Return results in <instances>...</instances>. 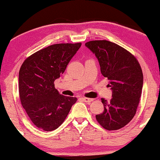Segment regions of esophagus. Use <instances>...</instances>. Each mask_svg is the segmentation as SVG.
<instances>
[{"label":"esophagus","instance_id":"obj_1","mask_svg":"<svg viewBox=\"0 0 160 160\" xmlns=\"http://www.w3.org/2000/svg\"><path fill=\"white\" fill-rule=\"evenodd\" d=\"M82 99L84 100L85 102H87V103H89V102H92L93 99H91V98H82Z\"/></svg>","mask_w":160,"mask_h":160}]
</instances>
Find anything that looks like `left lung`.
Returning a JSON list of instances; mask_svg holds the SVG:
<instances>
[{
	"label": "left lung",
	"instance_id": "left-lung-1",
	"mask_svg": "<svg viewBox=\"0 0 160 160\" xmlns=\"http://www.w3.org/2000/svg\"><path fill=\"white\" fill-rule=\"evenodd\" d=\"M85 46L97 58L112 91L110 101L101 99L104 111L96 115V119L106 130H119L136 113L143 84L141 68L132 54L111 41H92Z\"/></svg>",
	"mask_w": 160,
	"mask_h": 160
}]
</instances>
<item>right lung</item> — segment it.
I'll use <instances>...</instances> for the list:
<instances>
[{"mask_svg":"<svg viewBox=\"0 0 160 160\" xmlns=\"http://www.w3.org/2000/svg\"><path fill=\"white\" fill-rule=\"evenodd\" d=\"M81 46L82 43L51 45L32 54L22 65L19 73L21 103L38 128L56 130L77 100L60 95L54 82L64 73Z\"/></svg>","mask_w":160,"mask_h":160,"instance_id":"right-lung-1","label":"right lung"}]
</instances>
